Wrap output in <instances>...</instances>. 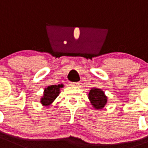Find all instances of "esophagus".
I'll return each mask as SVG.
<instances>
[{"mask_svg":"<svg viewBox=\"0 0 148 148\" xmlns=\"http://www.w3.org/2000/svg\"><path fill=\"white\" fill-rule=\"evenodd\" d=\"M71 86H74V87H77L79 85V82H71Z\"/></svg>","mask_w":148,"mask_h":148,"instance_id":"34e87169","label":"esophagus"}]
</instances>
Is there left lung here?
<instances>
[{"mask_svg": "<svg viewBox=\"0 0 148 148\" xmlns=\"http://www.w3.org/2000/svg\"><path fill=\"white\" fill-rule=\"evenodd\" d=\"M88 99L93 107L97 110L103 109L107 102V97L104 94V92L96 88H93L90 90Z\"/></svg>", "mask_w": 148, "mask_h": 148, "instance_id": "left-lung-1", "label": "left lung"}]
</instances>
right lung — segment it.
<instances>
[{"label":"right lung","mask_w":148,"mask_h":148,"mask_svg":"<svg viewBox=\"0 0 148 148\" xmlns=\"http://www.w3.org/2000/svg\"><path fill=\"white\" fill-rule=\"evenodd\" d=\"M63 88V85H50L44 90V95L41 97L40 102L43 106H49L60 93V89Z\"/></svg>","instance_id":"obj_1"}]
</instances>
